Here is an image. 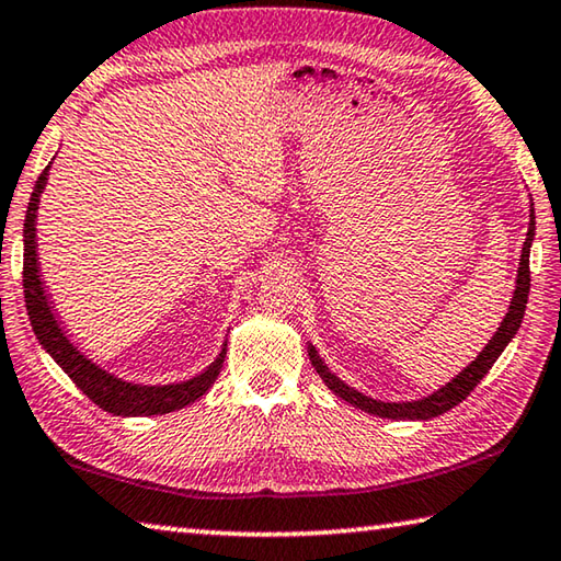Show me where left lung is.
<instances>
[{
  "label": "left lung",
  "instance_id": "left-lung-1",
  "mask_svg": "<svg viewBox=\"0 0 561 561\" xmlns=\"http://www.w3.org/2000/svg\"><path fill=\"white\" fill-rule=\"evenodd\" d=\"M535 227H537L535 204H531L527 239H524L522 260H519V266H517V287H514L510 309H506L502 324L496 327L492 340L484 344V350L479 352L477 357L469 362L457 377H451L447 385L439 387L437 392H432L430 397H422V399H412V402H381V399L367 397L364 392H359V389L346 385L344 379L336 377L334 371L327 367L324 359L319 357L317 346L307 344L309 362H312L317 375L322 377L324 385L332 389L336 397H342L344 402H350L352 407H357L367 414L381 416V420H420L422 422V420H432V416H439L444 412H449L451 407H457L461 399L469 397V392H472L479 381H482L486 371L494 367V362L500 359V354L506 350V344L514 340V334L519 332L522 319H524V309H527V299H529V249H531V242H535Z\"/></svg>",
  "mask_w": 561,
  "mask_h": 561
}]
</instances>
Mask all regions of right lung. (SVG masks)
<instances>
[{"label":"right lung","instance_id":"obj_1","mask_svg":"<svg viewBox=\"0 0 561 561\" xmlns=\"http://www.w3.org/2000/svg\"><path fill=\"white\" fill-rule=\"evenodd\" d=\"M49 167L51 164H47V169L39 174L37 184H34L30 207H26L24 217V301L32 329L37 334L39 344L44 346V352L67 371V377L96 407H102L110 414L154 416L176 412V409L197 402L204 392H209V387L219 377L221 364H225L227 344H221L217 359L207 369L199 371L197 377L184 381H169V385H137V381H127L112 375V371H106L69 340L65 324L59 322L55 312V301H51L47 287L42 282V266L37 254V209L44 186H47L49 180Z\"/></svg>","mask_w":561,"mask_h":561}]
</instances>
